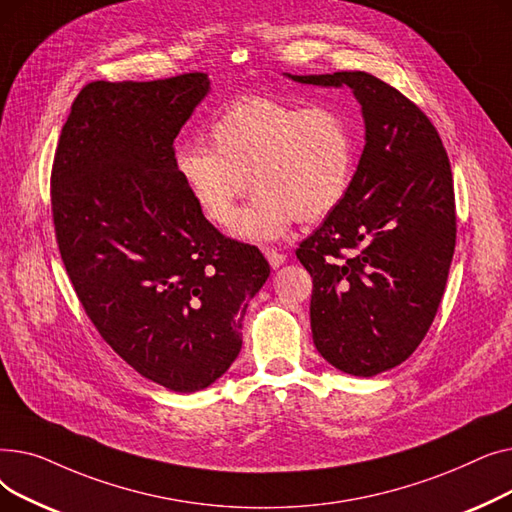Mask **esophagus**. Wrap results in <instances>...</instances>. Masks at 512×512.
Instances as JSON below:
<instances>
[{
  "instance_id": "esophagus-1",
  "label": "esophagus",
  "mask_w": 512,
  "mask_h": 512,
  "mask_svg": "<svg viewBox=\"0 0 512 512\" xmlns=\"http://www.w3.org/2000/svg\"><path fill=\"white\" fill-rule=\"evenodd\" d=\"M265 259L270 261V265L274 267V270H278L280 265L286 263V255L280 253V251H276V249H265Z\"/></svg>"
}]
</instances>
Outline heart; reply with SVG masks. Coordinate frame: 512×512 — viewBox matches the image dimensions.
Returning a JSON list of instances; mask_svg holds the SVG:
<instances>
[{"instance_id":"1","label":"heart","mask_w":512,"mask_h":512,"mask_svg":"<svg viewBox=\"0 0 512 512\" xmlns=\"http://www.w3.org/2000/svg\"><path fill=\"white\" fill-rule=\"evenodd\" d=\"M211 147L184 143L174 170L215 226L234 220L251 184L257 193L232 234L265 242L294 222L330 215L351 188L357 164L355 124L334 103L307 105L274 95L236 99L209 124Z\"/></svg>"}]
</instances>
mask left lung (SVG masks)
Returning a JSON list of instances; mask_svg holds the SVG:
<instances>
[{"mask_svg": "<svg viewBox=\"0 0 512 512\" xmlns=\"http://www.w3.org/2000/svg\"><path fill=\"white\" fill-rule=\"evenodd\" d=\"M286 76L346 85L361 103L365 147L351 188L297 257L313 278L319 355L371 378L415 353L440 307L456 242L448 153L419 107L373 74Z\"/></svg>", "mask_w": 512, "mask_h": 512, "instance_id": "obj_1", "label": "left lung"}]
</instances>
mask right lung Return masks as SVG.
Here are the masks:
<instances>
[{
	"mask_svg": "<svg viewBox=\"0 0 512 512\" xmlns=\"http://www.w3.org/2000/svg\"><path fill=\"white\" fill-rule=\"evenodd\" d=\"M205 72L89 83L51 168L62 261L101 338L143 378L197 392L240 353L242 317L270 278L257 247L220 234L174 170V139Z\"/></svg>",
	"mask_w": 512,
	"mask_h": 512,
	"instance_id": "obj_1",
	"label": "right lung"
}]
</instances>
